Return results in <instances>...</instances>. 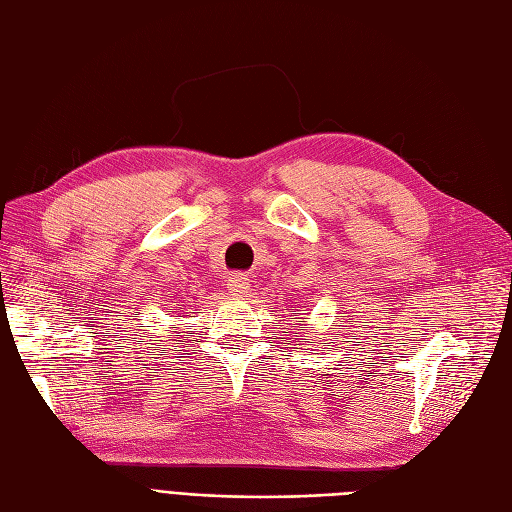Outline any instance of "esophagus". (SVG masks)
I'll list each match as a JSON object with an SVG mask.
<instances>
[{"mask_svg":"<svg viewBox=\"0 0 512 512\" xmlns=\"http://www.w3.org/2000/svg\"><path fill=\"white\" fill-rule=\"evenodd\" d=\"M226 288L230 294H235V297H243V294H247V290H250V280H247V277L241 273L230 275L226 282Z\"/></svg>","mask_w":512,"mask_h":512,"instance_id":"obj_1","label":"esophagus"}]
</instances>
